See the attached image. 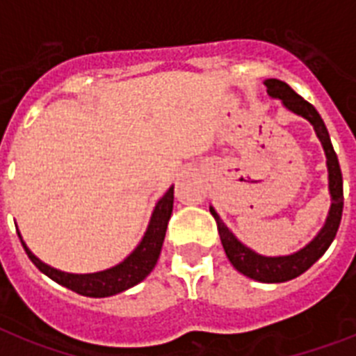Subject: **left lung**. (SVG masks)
<instances>
[{"instance_id": "8db88e82", "label": "left lung", "mask_w": 356, "mask_h": 356, "mask_svg": "<svg viewBox=\"0 0 356 356\" xmlns=\"http://www.w3.org/2000/svg\"><path fill=\"white\" fill-rule=\"evenodd\" d=\"M264 85L271 97L282 99L286 108L295 112L297 115H302L304 119L312 122L316 136H318L322 146H324L325 157H327V172H330V193L331 201H333L331 202L327 220H325L324 228L321 229V234L316 235L312 243L307 244L306 248H302L300 252L286 257H262L259 253L252 252L243 243H238L235 235L220 220L217 211L213 208H210V211L213 215L215 222H217V229H219L224 252H226V257L234 264L235 270L250 277V279L259 280V282H286V280L295 279V277L302 275L306 270H309L324 255L330 244L333 243V238H335L337 232H339L340 219H342L344 190H342V172H340L339 157H337L335 150H333L330 134H327V128H325L324 121H322L321 113L316 112L312 103L302 99L288 83L279 81V79H266Z\"/></svg>"}]
</instances>
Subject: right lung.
I'll use <instances>...</instances> for the list:
<instances>
[{"label": "right lung", "instance_id": "right-lung-1", "mask_svg": "<svg viewBox=\"0 0 356 356\" xmlns=\"http://www.w3.org/2000/svg\"><path fill=\"white\" fill-rule=\"evenodd\" d=\"M172 210L173 188H170L168 192L163 195V199L157 202V206H155L150 224H148V229H146L141 244L121 264L113 266L110 270L99 271V273L74 275L54 270L50 266L43 264L38 257L32 255V252L25 246L23 241H21V244H23L26 255L34 262L35 268L41 273L47 275V277H50L54 282H58V284L65 286V288L72 289L76 293L85 295V297H110V295H118L124 291V289L136 286L137 282H141L146 275L154 270V266L157 264V259H159L161 248H163L168 220L172 217Z\"/></svg>", "mask_w": 356, "mask_h": 356}]
</instances>
